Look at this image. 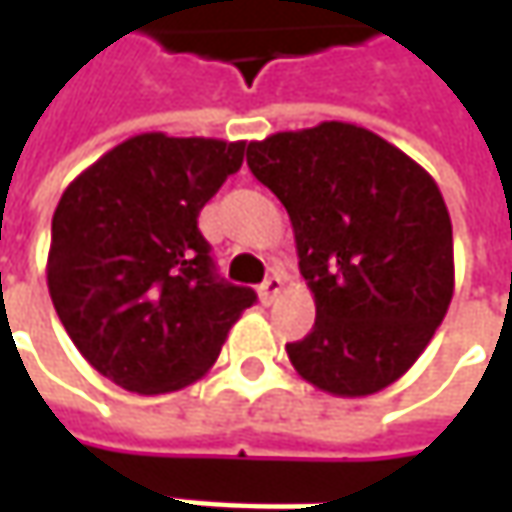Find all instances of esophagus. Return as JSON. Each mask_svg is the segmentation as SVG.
Instances as JSON below:
<instances>
[{
	"instance_id": "1",
	"label": "esophagus",
	"mask_w": 512,
	"mask_h": 512,
	"mask_svg": "<svg viewBox=\"0 0 512 512\" xmlns=\"http://www.w3.org/2000/svg\"><path fill=\"white\" fill-rule=\"evenodd\" d=\"M282 287H285L282 276H270L265 285L259 287V299H262V305H273V302L282 296Z\"/></svg>"
}]
</instances>
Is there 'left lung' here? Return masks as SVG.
Listing matches in <instances>:
<instances>
[{
    "label": "left lung",
    "instance_id": "obj_1",
    "mask_svg": "<svg viewBox=\"0 0 512 512\" xmlns=\"http://www.w3.org/2000/svg\"><path fill=\"white\" fill-rule=\"evenodd\" d=\"M253 176L285 205L316 322L287 344L313 387L362 399L402 379L453 299V227L433 176L350 122L247 145Z\"/></svg>",
    "mask_w": 512,
    "mask_h": 512
}]
</instances>
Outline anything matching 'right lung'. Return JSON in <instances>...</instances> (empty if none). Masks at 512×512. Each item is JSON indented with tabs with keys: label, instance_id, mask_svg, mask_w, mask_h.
Wrapping results in <instances>:
<instances>
[{
	"label": "right lung",
	"instance_id": "right-lung-1",
	"mask_svg": "<svg viewBox=\"0 0 512 512\" xmlns=\"http://www.w3.org/2000/svg\"><path fill=\"white\" fill-rule=\"evenodd\" d=\"M247 142L139 133L108 150L53 210L48 290L76 350L139 396L199 382L256 302L216 279L199 210Z\"/></svg>",
	"mask_w": 512,
	"mask_h": 512
}]
</instances>
